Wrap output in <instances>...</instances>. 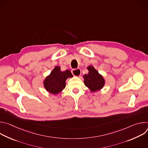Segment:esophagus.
<instances>
[{
	"label": "esophagus",
	"mask_w": 148,
	"mask_h": 148,
	"mask_svg": "<svg viewBox=\"0 0 148 148\" xmlns=\"http://www.w3.org/2000/svg\"><path fill=\"white\" fill-rule=\"evenodd\" d=\"M71 72H72V74H73V75L76 76V77H79L81 74V71L79 69H73Z\"/></svg>",
	"instance_id": "1"
}]
</instances>
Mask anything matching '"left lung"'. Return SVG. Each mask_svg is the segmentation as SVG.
Segmentation results:
<instances>
[{
	"label": "left lung",
	"instance_id": "8db88e82",
	"mask_svg": "<svg viewBox=\"0 0 148 148\" xmlns=\"http://www.w3.org/2000/svg\"><path fill=\"white\" fill-rule=\"evenodd\" d=\"M88 73L84 75V84L91 92H95L101 90L105 85V79L92 66L87 67Z\"/></svg>",
	"mask_w": 148,
	"mask_h": 148
}]
</instances>
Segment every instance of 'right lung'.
I'll return each instance as SVG.
<instances>
[{
	"instance_id": "add662e5",
	"label": "right lung",
	"mask_w": 148,
	"mask_h": 148,
	"mask_svg": "<svg viewBox=\"0 0 148 148\" xmlns=\"http://www.w3.org/2000/svg\"><path fill=\"white\" fill-rule=\"evenodd\" d=\"M73 77L70 70L61 71L60 67L56 66L50 75L46 77L43 82L44 86L48 92L56 95L65 88L66 79Z\"/></svg>"
}]
</instances>
